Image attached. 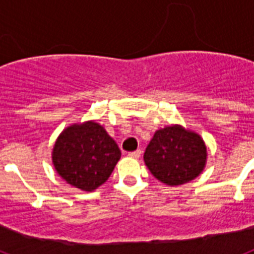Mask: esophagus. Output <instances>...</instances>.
Wrapping results in <instances>:
<instances>
[{"label":"esophagus","instance_id":"esophagus-1","mask_svg":"<svg viewBox=\"0 0 254 254\" xmlns=\"http://www.w3.org/2000/svg\"><path fill=\"white\" fill-rule=\"evenodd\" d=\"M128 156L132 159H138L141 156V150H136V151L128 152Z\"/></svg>","mask_w":254,"mask_h":254}]
</instances>
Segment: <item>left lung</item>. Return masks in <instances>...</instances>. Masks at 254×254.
Returning a JSON list of instances; mask_svg holds the SVG:
<instances>
[{"label":"left lung","mask_w":254,"mask_h":254,"mask_svg":"<svg viewBox=\"0 0 254 254\" xmlns=\"http://www.w3.org/2000/svg\"><path fill=\"white\" fill-rule=\"evenodd\" d=\"M146 167L164 185H185L203 172L207 161V147L197 132L181 125L158 129L143 154Z\"/></svg>","instance_id":"left-lung-1"}]
</instances>
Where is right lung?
I'll return each mask as SVG.
<instances>
[{
  "label": "right lung",
  "mask_w": 254,
  "mask_h": 254,
  "mask_svg": "<svg viewBox=\"0 0 254 254\" xmlns=\"http://www.w3.org/2000/svg\"><path fill=\"white\" fill-rule=\"evenodd\" d=\"M120 159L116 141L95 121L66 127L52 150V163L58 176L85 192H93L105 183Z\"/></svg>",
  "instance_id": "obj_1"
}]
</instances>
